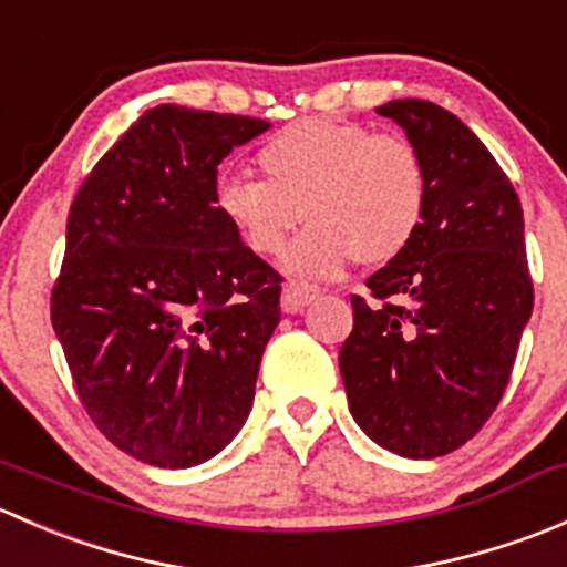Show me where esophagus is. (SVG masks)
<instances>
[{
	"label": "esophagus",
	"instance_id": "esophagus-1",
	"mask_svg": "<svg viewBox=\"0 0 567 567\" xmlns=\"http://www.w3.org/2000/svg\"><path fill=\"white\" fill-rule=\"evenodd\" d=\"M320 293L316 285L307 282H288L282 288V310L285 312H301L312 299Z\"/></svg>",
	"mask_w": 567,
	"mask_h": 567
}]
</instances>
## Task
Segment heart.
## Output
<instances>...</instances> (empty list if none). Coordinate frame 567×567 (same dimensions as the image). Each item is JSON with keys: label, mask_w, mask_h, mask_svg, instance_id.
<instances>
[{"label": "heart", "mask_w": 567, "mask_h": 567, "mask_svg": "<svg viewBox=\"0 0 567 567\" xmlns=\"http://www.w3.org/2000/svg\"><path fill=\"white\" fill-rule=\"evenodd\" d=\"M262 175H221L216 208L260 257L285 249L288 271L331 279L359 257L381 266L420 236L431 203V175L420 147L400 131L364 123L301 120L285 125L257 151Z\"/></svg>", "instance_id": "obj_1"}]
</instances>
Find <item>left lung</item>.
I'll use <instances>...</instances> for the list:
<instances>
[{
  "instance_id": "1",
  "label": "left lung",
  "mask_w": 567,
  "mask_h": 567,
  "mask_svg": "<svg viewBox=\"0 0 567 567\" xmlns=\"http://www.w3.org/2000/svg\"><path fill=\"white\" fill-rule=\"evenodd\" d=\"M403 125L431 175L425 225L351 296L340 348L348 409L403 458L466 444L505 394L532 316L524 214L511 177L447 109L420 99L375 109Z\"/></svg>"
}]
</instances>
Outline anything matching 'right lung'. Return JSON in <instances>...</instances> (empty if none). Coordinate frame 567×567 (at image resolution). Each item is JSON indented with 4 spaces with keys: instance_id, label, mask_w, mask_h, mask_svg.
Here are the masks:
<instances>
[{
    "instance_id": "obj_1",
    "label": "right lung",
    "mask_w": 567,
    "mask_h": 567,
    "mask_svg": "<svg viewBox=\"0 0 567 567\" xmlns=\"http://www.w3.org/2000/svg\"><path fill=\"white\" fill-rule=\"evenodd\" d=\"M247 114L147 109L79 186L51 326L79 403L151 466L214 458L247 422L282 277L216 208Z\"/></svg>"
}]
</instances>
